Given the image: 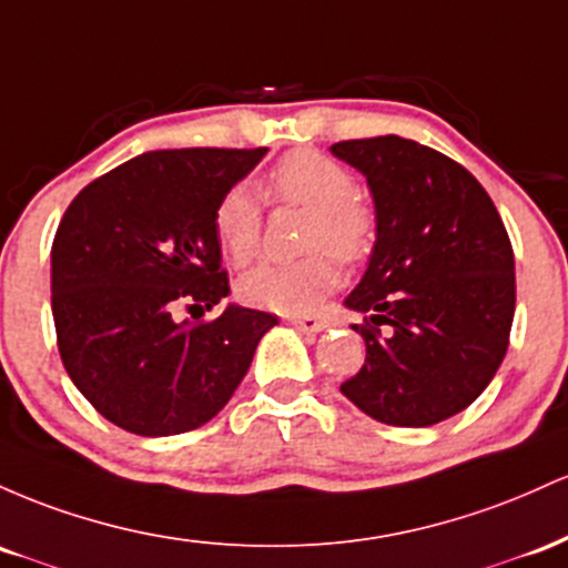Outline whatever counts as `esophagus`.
<instances>
[{
    "label": "esophagus",
    "instance_id": "esophagus-1",
    "mask_svg": "<svg viewBox=\"0 0 568 568\" xmlns=\"http://www.w3.org/2000/svg\"><path fill=\"white\" fill-rule=\"evenodd\" d=\"M290 324H295L297 329H303V333H322L324 329V322L318 316H290Z\"/></svg>",
    "mask_w": 568,
    "mask_h": 568
}]
</instances>
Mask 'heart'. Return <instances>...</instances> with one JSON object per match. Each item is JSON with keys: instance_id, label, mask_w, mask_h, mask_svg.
I'll use <instances>...</instances> for the list:
<instances>
[{"instance_id": "obj_1", "label": "heart", "mask_w": 568, "mask_h": 568, "mask_svg": "<svg viewBox=\"0 0 568 568\" xmlns=\"http://www.w3.org/2000/svg\"><path fill=\"white\" fill-rule=\"evenodd\" d=\"M267 193L278 201L297 203L314 212L308 231L311 246H327L341 260H362L373 246L375 216L356 199L352 171L314 150H295L267 174ZM214 233L222 252L235 265L257 254L263 235V206L246 184H235L222 195L214 212ZM329 252H314L303 260H263L246 271L239 292L260 308L303 314L337 284V265Z\"/></svg>"}]
</instances>
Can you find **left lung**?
<instances>
[{"mask_svg":"<svg viewBox=\"0 0 568 568\" xmlns=\"http://www.w3.org/2000/svg\"><path fill=\"white\" fill-rule=\"evenodd\" d=\"M367 180L375 246L346 308L367 356L341 392L369 418L432 426L469 407L507 354L515 257L494 201L464 165L403 136L329 146Z\"/></svg>","mask_w":568,"mask_h":568,"instance_id":"8db88e82","label":"left lung"}]
</instances>
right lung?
<instances>
[{
	"mask_svg": "<svg viewBox=\"0 0 568 568\" xmlns=\"http://www.w3.org/2000/svg\"><path fill=\"white\" fill-rule=\"evenodd\" d=\"M257 150H155L82 187L50 252L61 362L106 422L142 437L199 429L227 405L278 318L231 303L212 322L176 305L227 297L214 212Z\"/></svg>",
	"mask_w": 568,
	"mask_h": 568,
	"instance_id": "obj_1",
	"label": "right lung"
}]
</instances>
